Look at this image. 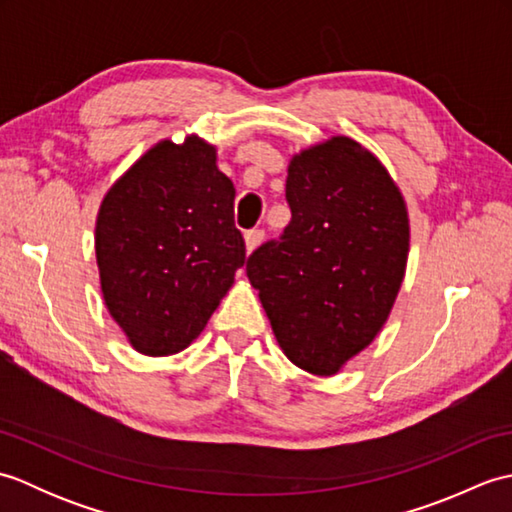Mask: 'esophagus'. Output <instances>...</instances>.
Returning <instances> with one entry per match:
<instances>
[{
    "mask_svg": "<svg viewBox=\"0 0 512 512\" xmlns=\"http://www.w3.org/2000/svg\"><path fill=\"white\" fill-rule=\"evenodd\" d=\"M264 239V231H259V228H253V231H246L244 233V242H246V250L248 253H253V250L262 244Z\"/></svg>",
    "mask_w": 512,
    "mask_h": 512,
    "instance_id": "1",
    "label": "esophagus"
}]
</instances>
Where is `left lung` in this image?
I'll use <instances>...</instances> for the list:
<instances>
[{
	"mask_svg": "<svg viewBox=\"0 0 512 512\" xmlns=\"http://www.w3.org/2000/svg\"><path fill=\"white\" fill-rule=\"evenodd\" d=\"M292 220L259 246L246 275L281 350L314 376H332L383 328L409 255L402 193L372 151L347 136L292 156Z\"/></svg>",
	"mask_w": 512,
	"mask_h": 512,
	"instance_id": "left-lung-1",
	"label": "left lung"
}]
</instances>
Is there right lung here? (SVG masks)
Returning <instances> with one entry per match:
<instances>
[{
  "label": "right lung",
  "instance_id": "1",
  "mask_svg": "<svg viewBox=\"0 0 512 512\" xmlns=\"http://www.w3.org/2000/svg\"><path fill=\"white\" fill-rule=\"evenodd\" d=\"M198 136L160 140L105 193L96 264L112 319L140 354L189 347L246 262L235 187Z\"/></svg>",
  "mask_w": 512,
  "mask_h": 512
}]
</instances>
